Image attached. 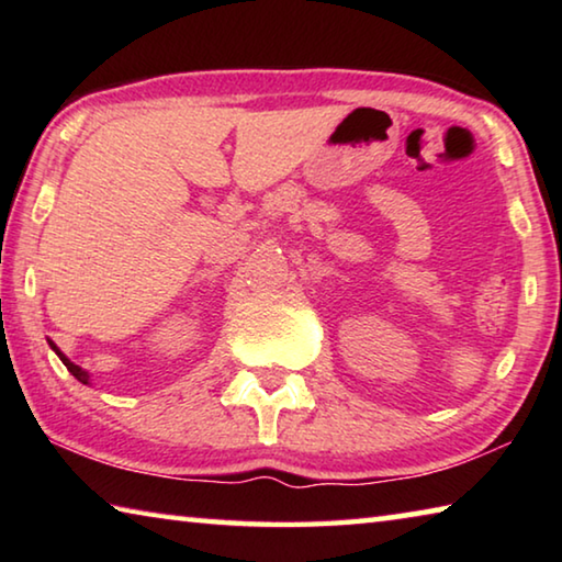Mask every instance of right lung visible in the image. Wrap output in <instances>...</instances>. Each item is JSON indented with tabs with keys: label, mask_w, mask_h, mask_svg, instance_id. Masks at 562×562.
Listing matches in <instances>:
<instances>
[{
	"label": "right lung",
	"mask_w": 562,
	"mask_h": 562,
	"mask_svg": "<svg viewBox=\"0 0 562 562\" xmlns=\"http://www.w3.org/2000/svg\"><path fill=\"white\" fill-rule=\"evenodd\" d=\"M49 345H52V349L56 351V355H59V359L64 361V367H66V369H69V372H71V374H74L76 379H79V382H81V384H89V374H87V372H83V369H81V367H76V364H74V361H69V359H66V357L61 355V351H59V347H56V345H54V341H49Z\"/></svg>",
	"instance_id": "right-lung-1"
}]
</instances>
